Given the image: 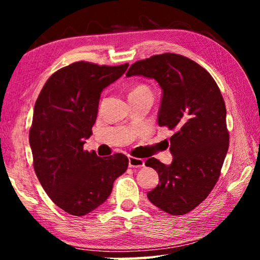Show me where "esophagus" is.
<instances>
[{
	"mask_svg": "<svg viewBox=\"0 0 260 260\" xmlns=\"http://www.w3.org/2000/svg\"><path fill=\"white\" fill-rule=\"evenodd\" d=\"M128 165L129 167H142L144 166V161L141 158L128 157Z\"/></svg>",
	"mask_w": 260,
	"mask_h": 260,
	"instance_id": "1",
	"label": "esophagus"
}]
</instances>
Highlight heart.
<instances>
[{
  "label": "heart",
  "mask_w": 260,
  "mask_h": 260,
  "mask_svg": "<svg viewBox=\"0 0 260 260\" xmlns=\"http://www.w3.org/2000/svg\"><path fill=\"white\" fill-rule=\"evenodd\" d=\"M144 93H150L149 88L144 85H136L132 88L129 95H138V94H144Z\"/></svg>",
  "instance_id": "heart-1"
}]
</instances>
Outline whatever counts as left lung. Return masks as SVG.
I'll return each mask as SVG.
<instances>
[{"label":"left lung","instance_id":"obj_1","mask_svg":"<svg viewBox=\"0 0 260 260\" xmlns=\"http://www.w3.org/2000/svg\"><path fill=\"white\" fill-rule=\"evenodd\" d=\"M126 76L159 83L158 125L174 133L170 138L171 165L153 157L146 161L159 177L148 199L172 215L190 212L217 183L230 146L225 101L217 82L201 65L171 52L135 61Z\"/></svg>","mask_w":260,"mask_h":260}]
</instances>
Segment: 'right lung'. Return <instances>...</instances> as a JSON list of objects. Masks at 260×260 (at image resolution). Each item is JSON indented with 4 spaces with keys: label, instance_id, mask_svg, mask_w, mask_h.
<instances>
[{
    "label": "right lung",
    "instance_id": "add662e5",
    "mask_svg": "<svg viewBox=\"0 0 260 260\" xmlns=\"http://www.w3.org/2000/svg\"><path fill=\"white\" fill-rule=\"evenodd\" d=\"M127 68V63L76 61L52 74L35 102L29 129L35 174L51 201L72 215L81 217L103 204L128 166L122 153L102 158L83 150L93 134L101 93Z\"/></svg>",
    "mask_w": 260,
    "mask_h": 260
}]
</instances>
